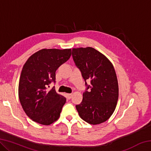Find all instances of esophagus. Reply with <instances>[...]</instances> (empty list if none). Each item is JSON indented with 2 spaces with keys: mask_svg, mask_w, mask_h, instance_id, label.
I'll return each instance as SVG.
<instances>
[{
  "mask_svg": "<svg viewBox=\"0 0 151 151\" xmlns=\"http://www.w3.org/2000/svg\"><path fill=\"white\" fill-rule=\"evenodd\" d=\"M66 95H67L68 99H70L72 98V96H73V94H72V93H70V94H66Z\"/></svg>",
  "mask_w": 151,
  "mask_h": 151,
  "instance_id": "esophagus-1",
  "label": "esophagus"
}]
</instances>
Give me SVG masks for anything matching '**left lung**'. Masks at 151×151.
<instances>
[{"mask_svg":"<svg viewBox=\"0 0 151 151\" xmlns=\"http://www.w3.org/2000/svg\"><path fill=\"white\" fill-rule=\"evenodd\" d=\"M76 65L85 81L91 85L83 93V98L76 108L81 118L91 124L107 121L116 109L119 99V85L112 63L106 57L92 47L73 48Z\"/></svg>","mask_w":151,"mask_h":151,"instance_id":"obj_1","label":"left lung"}]
</instances>
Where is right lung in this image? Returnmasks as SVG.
Listing matches in <instances>:
<instances>
[{
	"instance_id": "obj_1",
	"label": "right lung",
	"mask_w": 151,
	"mask_h": 151,
	"mask_svg": "<svg viewBox=\"0 0 151 151\" xmlns=\"http://www.w3.org/2000/svg\"><path fill=\"white\" fill-rule=\"evenodd\" d=\"M71 56L70 48H43L28 58L20 74L19 97L27 115L33 121L50 125L57 121L66 98L55 88L48 90L55 81L56 70Z\"/></svg>"
}]
</instances>
